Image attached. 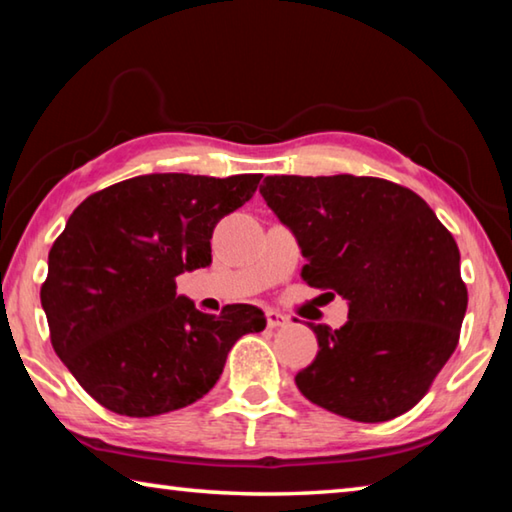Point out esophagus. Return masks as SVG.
Listing matches in <instances>:
<instances>
[{
	"instance_id": "34e87169",
	"label": "esophagus",
	"mask_w": 512,
	"mask_h": 512,
	"mask_svg": "<svg viewBox=\"0 0 512 512\" xmlns=\"http://www.w3.org/2000/svg\"><path fill=\"white\" fill-rule=\"evenodd\" d=\"M266 323H268V327L271 329H275V327H284L289 323V318L282 314V311H277V309H266Z\"/></svg>"
}]
</instances>
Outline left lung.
Segmentation results:
<instances>
[{"mask_svg": "<svg viewBox=\"0 0 512 512\" xmlns=\"http://www.w3.org/2000/svg\"><path fill=\"white\" fill-rule=\"evenodd\" d=\"M259 194L296 237L302 280L348 300L343 327L309 323L318 354L296 375L300 393L357 422L413 409L456 350L467 309L449 230L418 194L381 178L266 176Z\"/></svg>", "mask_w": 512, "mask_h": 512, "instance_id": "8db88e82", "label": "left lung"}]
</instances>
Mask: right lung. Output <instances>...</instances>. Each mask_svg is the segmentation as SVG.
<instances>
[{
  "instance_id": "1",
  "label": "right lung",
  "mask_w": 512,
  "mask_h": 512,
  "mask_svg": "<svg viewBox=\"0 0 512 512\" xmlns=\"http://www.w3.org/2000/svg\"><path fill=\"white\" fill-rule=\"evenodd\" d=\"M262 173H146L92 194L49 250L40 289L51 345L108 411L151 418L201 400L232 345L264 311L203 314L176 277L212 264V232L250 201Z\"/></svg>"
}]
</instances>
